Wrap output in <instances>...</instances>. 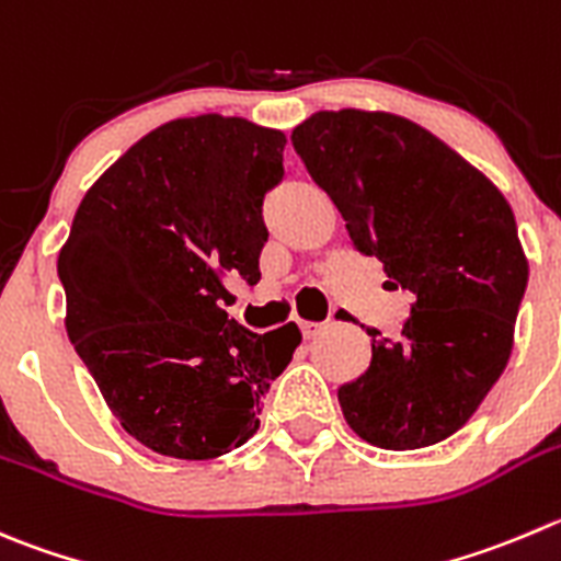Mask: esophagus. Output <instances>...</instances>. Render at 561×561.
<instances>
[{"instance_id":"esophagus-1","label":"esophagus","mask_w":561,"mask_h":561,"mask_svg":"<svg viewBox=\"0 0 561 561\" xmlns=\"http://www.w3.org/2000/svg\"><path fill=\"white\" fill-rule=\"evenodd\" d=\"M325 329H329V323H309V320H304V323H301L304 340H314V336L323 334Z\"/></svg>"}]
</instances>
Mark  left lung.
<instances>
[{
  "mask_svg": "<svg viewBox=\"0 0 561 561\" xmlns=\"http://www.w3.org/2000/svg\"><path fill=\"white\" fill-rule=\"evenodd\" d=\"M290 139L353 247L416 298L397 340L367 329L373 358L336 391L342 416L380 449L444 442L513 353L529 279L513 208L477 167L400 114L314 112Z\"/></svg>",
  "mask_w": 561,
  "mask_h": 561,
  "instance_id": "8db88e82",
  "label": "left lung"
}]
</instances>
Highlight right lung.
<instances>
[{
  "label": "right lung",
  "instance_id": "1",
  "mask_svg": "<svg viewBox=\"0 0 561 561\" xmlns=\"http://www.w3.org/2000/svg\"><path fill=\"white\" fill-rule=\"evenodd\" d=\"M285 145L243 117L170 119L87 188L59 249L76 353L123 431L167 458L247 444L301 345L296 323L254 334L221 309L227 279H260V208Z\"/></svg>",
  "mask_w": 561,
  "mask_h": 561
}]
</instances>
